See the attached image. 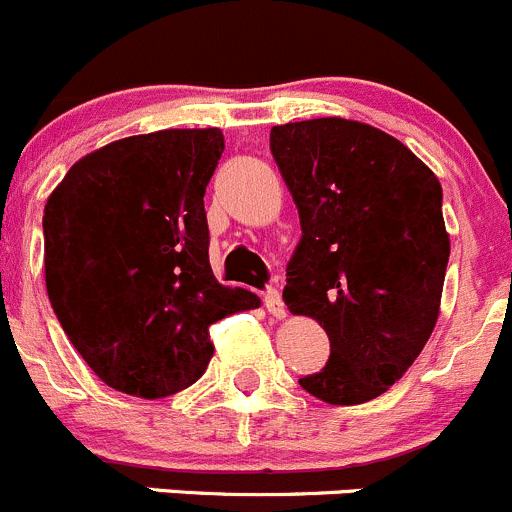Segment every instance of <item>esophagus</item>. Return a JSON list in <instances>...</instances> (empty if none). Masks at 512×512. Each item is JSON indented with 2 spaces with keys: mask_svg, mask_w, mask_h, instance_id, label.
<instances>
[{
  "mask_svg": "<svg viewBox=\"0 0 512 512\" xmlns=\"http://www.w3.org/2000/svg\"><path fill=\"white\" fill-rule=\"evenodd\" d=\"M263 306H266V311L271 313V316L276 318H283L286 316V306H283V298H281V291L278 288H266V293H263Z\"/></svg>",
  "mask_w": 512,
  "mask_h": 512,
  "instance_id": "obj_1",
  "label": "esophagus"
}]
</instances>
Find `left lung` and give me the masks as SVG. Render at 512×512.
Returning a JSON list of instances; mask_svg holds the SVG:
<instances>
[{
  "mask_svg": "<svg viewBox=\"0 0 512 512\" xmlns=\"http://www.w3.org/2000/svg\"><path fill=\"white\" fill-rule=\"evenodd\" d=\"M271 154L303 231L283 301L331 341L326 366L298 383L331 406L373 401L438 321L450 256L440 181L386 131L338 116L273 126Z\"/></svg>",
  "mask_w": 512,
  "mask_h": 512,
  "instance_id": "8db88e82",
  "label": "left lung"
}]
</instances>
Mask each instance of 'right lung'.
<instances>
[{"instance_id": "1", "label": "right lung", "mask_w": 512, "mask_h": 512, "mask_svg": "<svg viewBox=\"0 0 512 512\" xmlns=\"http://www.w3.org/2000/svg\"><path fill=\"white\" fill-rule=\"evenodd\" d=\"M221 154V129L126 136L79 159L44 206L49 301L116 391L189 388L214 356L211 323L261 303L211 271L204 194Z\"/></svg>"}]
</instances>
